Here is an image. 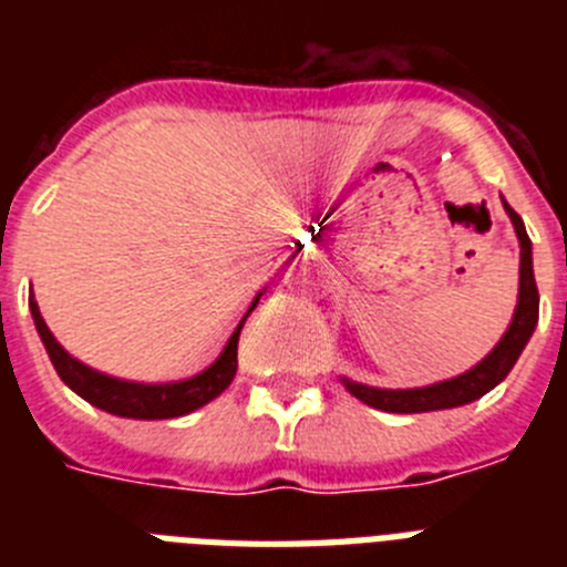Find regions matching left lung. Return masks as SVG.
<instances>
[{"instance_id":"1","label":"left lung","mask_w":567,"mask_h":567,"mask_svg":"<svg viewBox=\"0 0 567 567\" xmlns=\"http://www.w3.org/2000/svg\"><path fill=\"white\" fill-rule=\"evenodd\" d=\"M503 208L509 214L515 235L520 244V288H518V306L512 315L509 329L503 332L492 353L485 355L483 362L474 364L471 371L462 377L444 379L435 385L426 388H371L362 382H350L344 379V388L355 400L382 409V412H396V414H414V412H439V409H456V405L474 403L483 394H488L494 385H501L503 379L509 377V371L518 362V355L524 353V347L533 338V329L538 323V288L536 276H533V244L524 229V220L518 212L503 199Z\"/></svg>"}]
</instances>
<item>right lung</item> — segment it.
<instances>
[{"instance_id":"obj_1","label":"right lung","mask_w":567,"mask_h":567,"mask_svg":"<svg viewBox=\"0 0 567 567\" xmlns=\"http://www.w3.org/2000/svg\"><path fill=\"white\" fill-rule=\"evenodd\" d=\"M258 297L247 309V315L240 318L238 329L231 332V338L223 347V353L217 355V362L208 364L203 373H196L182 382H162V385H146V382H128V379L109 377L82 364L79 359L66 353L64 347L58 344L55 336L49 332L47 320L40 318L38 302L29 300L31 318L38 327V336L47 347L49 359L55 364L58 377L64 379V385H70L75 394L87 400L91 405L102 409V412L117 414V417H135V421H167V417H182V414L194 412L199 405L212 403L214 396H220L238 371V338L244 329V320L249 318V311L258 306Z\"/></svg>"}]
</instances>
